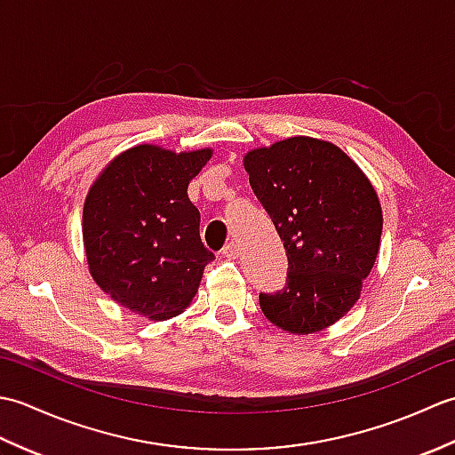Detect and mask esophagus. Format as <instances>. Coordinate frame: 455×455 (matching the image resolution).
<instances>
[{"instance_id":"esophagus-1","label":"esophagus","mask_w":455,"mask_h":455,"mask_svg":"<svg viewBox=\"0 0 455 455\" xmlns=\"http://www.w3.org/2000/svg\"><path fill=\"white\" fill-rule=\"evenodd\" d=\"M222 254H225L228 259H236L240 256V248L236 243H230L225 246V250H222Z\"/></svg>"}]
</instances>
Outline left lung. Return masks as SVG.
Returning a JSON list of instances; mask_svg holds the SVG:
<instances>
[{"instance_id":"left-lung-1","label":"left lung","mask_w":455,"mask_h":455,"mask_svg":"<svg viewBox=\"0 0 455 455\" xmlns=\"http://www.w3.org/2000/svg\"><path fill=\"white\" fill-rule=\"evenodd\" d=\"M250 186L285 246L287 285L259 295L272 324L315 334L362 295L379 254L383 211L363 170L334 142L289 137L248 150Z\"/></svg>"}]
</instances>
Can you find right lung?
Returning <instances> with one entry per match:
<instances>
[{
    "instance_id": "right-lung-1",
    "label": "right lung",
    "mask_w": 455,
    "mask_h": 455,
    "mask_svg": "<svg viewBox=\"0 0 455 455\" xmlns=\"http://www.w3.org/2000/svg\"><path fill=\"white\" fill-rule=\"evenodd\" d=\"M212 148L176 152L137 144L117 154L85 196L82 236L93 282L148 321L181 315L212 252L199 236L189 181Z\"/></svg>"
}]
</instances>
